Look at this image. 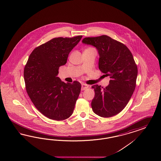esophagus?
<instances>
[{"label": "esophagus", "mask_w": 161, "mask_h": 161, "mask_svg": "<svg viewBox=\"0 0 161 161\" xmlns=\"http://www.w3.org/2000/svg\"><path fill=\"white\" fill-rule=\"evenodd\" d=\"M89 87V86L87 84H81V90H84L86 89H87Z\"/></svg>", "instance_id": "obj_1"}]
</instances>
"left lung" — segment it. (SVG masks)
Returning <instances> with one entry per match:
<instances>
[{
    "label": "left lung",
    "instance_id": "left-lung-1",
    "mask_svg": "<svg viewBox=\"0 0 161 161\" xmlns=\"http://www.w3.org/2000/svg\"><path fill=\"white\" fill-rule=\"evenodd\" d=\"M82 42L97 49L98 68L111 78L104 88L97 84L92 87L95 92L93 112L100 117L116 115L126 107L136 87L137 68L132 53L125 45L107 35L85 38Z\"/></svg>",
    "mask_w": 161,
    "mask_h": 161
}]
</instances>
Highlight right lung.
<instances>
[{"label": "right lung", "mask_w": 161, "mask_h": 161, "mask_svg": "<svg viewBox=\"0 0 161 161\" xmlns=\"http://www.w3.org/2000/svg\"><path fill=\"white\" fill-rule=\"evenodd\" d=\"M83 36L55 38L36 47L24 68L27 93L35 106L45 116L63 120L71 116L81 91V84L65 83L57 77L59 67Z\"/></svg>", "instance_id": "right-lung-1"}]
</instances>
